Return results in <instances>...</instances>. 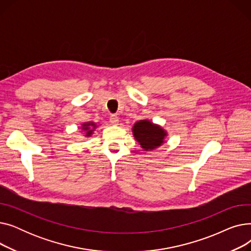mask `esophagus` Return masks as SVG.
I'll return each mask as SVG.
<instances>
[{
	"label": "esophagus",
	"mask_w": 251,
	"mask_h": 251,
	"mask_svg": "<svg viewBox=\"0 0 251 251\" xmlns=\"http://www.w3.org/2000/svg\"><path fill=\"white\" fill-rule=\"evenodd\" d=\"M110 122L112 125H118L119 124V118L116 115H112L110 117Z\"/></svg>",
	"instance_id": "34e87169"
}]
</instances>
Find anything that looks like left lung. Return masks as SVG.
Wrapping results in <instances>:
<instances>
[{
    "instance_id": "1",
    "label": "left lung",
    "mask_w": 251,
    "mask_h": 251,
    "mask_svg": "<svg viewBox=\"0 0 251 251\" xmlns=\"http://www.w3.org/2000/svg\"><path fill=\"white\" fill-rule=\"evenodd\" d=\"M134 139L144 151H153L165 143L167 131L160 125L153 124L150 120L137 121L132 127Z\"/></svg>"
}]
</instances>
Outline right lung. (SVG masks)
<instances>
[{
    "instance_id": "add662e5",
    "label": "right lung",
    "mask_w": 251,
    "mask_h": 251,
    "mask_svg": "<svg viewBox=\"0 0 251 251\" xmlns=\"http://www.w3.org/2000/svg\"><path fill=\"white\" fill-rule=\"evenodd\" d=\"M96 128H97V124L95 122H85L81 125V129L85 132L84 136H86V137L91 136Z\"/></svg>"
}]
</instances>
